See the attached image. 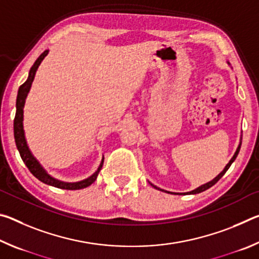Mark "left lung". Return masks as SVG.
Returning a JSON list of instances; mask_svg holds the SVG:
<instances>
[{
	"label": "left lung",
	"mask_w": 259,
	"mask_h": 259,
	"mask_svg": "<svg viewBox=\"0 0 259 259\" xmlns=\"http://www.w3.org/2000/svg\"><path fill=\"white\" fill-rule=\"evenodd\" d=\"M240 145H239V147L238 148H236V152H235V154L233 155V157H232V159H231V161L229 162V163H227V165L225 166V169L224 170H223V171L221 172V174H219L218 175V176L216 177V178H214V179H212V181L211 182H209V183H207V184H204V185H202V186H200V187H198V188H196V190H194V191H192V192H188L187 193V194H198V193H201V192H203V191H205V190H208V188H210V187H211V186H213L214 185V184H216L218 181H219V179H221L223 176H224V175H225V172L227 171V170H229V168H230V166H231V164L232 163H233V161L236 159V156H238V154H239V151H240ZM153 186H154V185H153ZM155 188H156V190H160V188H157L156 186H154ZM161 191H163V190H161Z\"/></svg>",
	"instance_id": "left-lung-1"
}]
</instances>
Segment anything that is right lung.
Listing matches in <instances>:
<instances>
[{
    "mask_svg": "<svg viewBox=\"0 0 259 259\" xmlns=\"http://www.w3.org/2000/svg\"><path fill=\"white\" fill-rule=\"evenodd\" d=\"M47 55H48V50H46L40 57H38L36 61H35L34 65L32 66V68H30L27 81L23 83V84L19 87L18 96H17V103H16L17 111H16V116H15V121H14V133H15L16 145H17V148H18L19 154L21 156V159H23L24 163L26 164V166H27L29 171L33 174V176L36 177L38 181H41L45 184H48V185H51V186H55L58 188H63V190H81V188H84V187H88L89 185H91V184L96 181V178H97L100 169H102V166H103L104 159L102 160V163H100L98 170L93 175V176H90L89 178H87L82 182L64 183V182L57 181V179L52 178L50 175H48L46 172V170L42 168L40 163L36 161V159H35V157L32 155V153L29 152L27 144H26V139L24 136V129H23V113H24L23 108L25 105V99H26V96H27V94H28L30 85H32V82L34 80L35 73H36L38 65L41 64V61L43 60V58H45Z\"/></svg>",
    "mask_w": 259,
    "mask_h": 259,
    "instance_id": "add662e5",
    "label": "right lung"
}]
</instances>
